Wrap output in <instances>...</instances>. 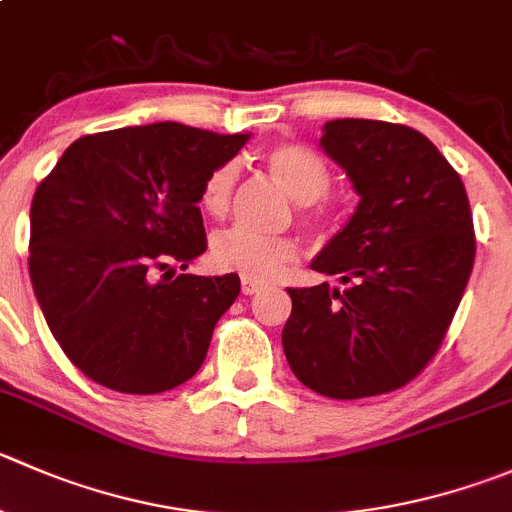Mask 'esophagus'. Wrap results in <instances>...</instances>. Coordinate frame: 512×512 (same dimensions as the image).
<instances>
[{
  "label": "esophagus",
  "mask_w": 512,
  "mask_h": 512,
  "mask_svg": "<svg viewBox=\"0 0 512 512\" xmlns=\"http://www.w3.org/2000/svg\"><path fill=\"white\" fill-rule=\"evenodd\" d=\"M260 290H262V282H255V280H247V277H242V295H257Z\"/></svg>",
  "instance_id": "esophagus-1"
}]
</instances>
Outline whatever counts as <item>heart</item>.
Wrapping results in <instances>:
<instances>
[{
	"instance_id": "obj_1",
	"label": "heart",
	"mask_w": 512,
	"mask_h": 512,
	"mask_svg": "<svg viewBox=\"0 0 512 512\" xmlns=\"http://www.w3.org/2000/svg\"><path fill=\"white\" fill-rule=\"evenodd\" d=\"M265 170L272 180L297 202L305 220H320V197L330 187V165L325 157L305 145H275L265 152ZM237 167L232 162L215 167L200 190V207L212 217L227 215L235 195ZM300 255L292 237L255 235L242 227L215 235L210 245V262L222 272H237L255 282L275 280Z\"/></svg>"
}]
</instances>
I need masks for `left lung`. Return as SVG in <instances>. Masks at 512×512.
Returning <instances> with one entry per match:
<instances>
[{"instance_id":"obj_1","label":"left lung","mask_w":512,"mask_h":512,"mask_svg":"<svg viewBox=\"0 0 512 512\" xmlns=\"http://www.w3.org/2000/svg\"><path fill=\"white\" fill-rule=\"evenodd\" d=\"M322 130L360 205L310 267L347 287H287L282 347L315 393L372 398L408 385L443 345L473 272V215L458 172L413 127L332 119Z\"/></svg>"}]
</instances>
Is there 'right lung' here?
Masks as SVG:
<instances>
[{"instance_id": "add662e5", "label": "right lung", "mask_w": 512, "mask_h": 512, "mask_svg": "<svg viewBox=\"0 0 512 512\" xmlns=\"http://www.w3.org/2000/svg\"><path fill=\"white\" fill-rule=\"evenodd\" d=\"M247 137L180 122L97 132L39 182L29 277L54 340L89 380L155 395L202 367L240 277L177 267L207 250L202 182Z\"/></svg>"}]
</instances>
